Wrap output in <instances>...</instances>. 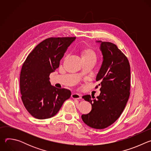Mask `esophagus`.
I'll list each match as a JSON object with an SVG mask.
<instances>
[{"label": "esophagus", "mask_w": 151, "mask_h": 151, "mask_svg": "<svg viewBox=\"0 0 151 151\" xmlns=\"http://www.w3.org/2000/svg\"><path fill=\"white\" fill-rule=\"evenodd\" d=\"M71 97L72 99H81V96L78 94H76V93H73L71 95Z\"/></svg>", "instance_id": "34e87169"}]
</instances>
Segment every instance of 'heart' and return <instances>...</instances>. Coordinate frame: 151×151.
I'll return each instance as SVG.
<instances>
[{
	"label": "heart",
	"mask_w": 151,
	"mask_h": 151,
	"mask_svg": "<svg viewBox=\"0 0 151 151\" xmlns=\"http://www.w3.org/2000/svg\"><path fill=\"white\" fill-rule=\"evenodd\" d=\"M82 60H94L96 61L97 55L95 51L91 47H86L81 52Z\"/></svg>",
	"instance_id": "1"
}]
</instances>
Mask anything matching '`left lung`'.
<instances>
[{
    "label": "left lung",
    "mask_w": 151,
    "mask_h": 151,
    "mask_svg": "<svg viewBox=\"0 0 151 151\" xmlns=\"http://www.w3.org/2000/svg\"><path fill=\"white\" fill-rule=\"evenodd\" d=\"M101 43L103 60L96 76L100 81V95L82 97L91 103L92 109L81 118L85 124L96 129H103L114 123L122 113L130 96V66L128 60L118 47L109 42ZM96 88H98L97 85Z\"/></svg>",
    "instance_id": "left-lung-1"
}]
</instances>
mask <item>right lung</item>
Here are the masks:
<instances>
[{
  "label": "right lung",
  "mask_w": 151,
  "mask_h": 151,
  "mask_svg": "<svg viewBox=\"0 0 151 151\" xmlns=\"http://www.w3.org/2000/svg\"><path fill=\"white\" fill-rule=\"evenodd\" d=\"M75 37H50L39 44L28 55L21 68L19 87L21 100L27 111L39 119L55 115L71 96L70 90L57 88L50 81L51 73Z\"/></svg>",
  "instance_id": "right-lung-1"
}]
</instances>
